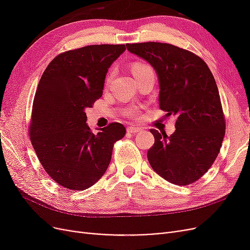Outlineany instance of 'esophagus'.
Here are the masks:
<instances>
[{
    "label": "esophagus",
    "mask_w": 250,
    "mask_h": 250,
    "mask_svg": "<svg viewBox=\"0 0 250 250\" xmlns=\"http://www.w3.org/2000/svg\"><path fill=\"white\" fill-rule=\"evenodd\" d=\"M140 131H141V129H140V128H138V127H134V126L127 127V132H129V133L134 134V133H138Z\"/></svg>",
    "instance_id": "34e87169"
}]
</instances>
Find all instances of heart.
I'll use <instances>...</instances> for the list:
<instances>
[{"label": "heart", "mask_w": 250, "mask_h": 250, "mask_svg": "<svg viewBox=\"0 0 250 250\" xmlns=\"http://www.w3.org/2000/svg\"><path fill=\"white\" fill-rule=\"evenodd\" d=\"M131 72L133 74L134 78H137L139 76H141V75L143 74H146V73H149V72H153L152 67H151L149 64L145 63V62H135L131 64ZM111 74L112 72L108 75L107 77V81H109V79L111 78ZM139 113V109L137 107H133L131 109H129L127 111V115L130 116V117H135Z\"/></svg>", "instance_id": "obj_1"}]
</instances>
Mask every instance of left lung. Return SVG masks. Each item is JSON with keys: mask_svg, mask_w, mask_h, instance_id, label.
<instances>
[{"mask_svg": "<svg viewBox=\"0 0 250 250\" xmlns=\"http://www.w3.org/2000/svg\"><path fill=\"white\" fill-rule=\"evenodd\" d=\"M127 50L152 65L160 82V108L176 118V130L150 129L152 169L177 186L194 184L214 164L225 134V117L215 78L195 53L165 42L127 43Z\"/></svg>", "mask_w": 250, "mask_h": 250, "instance_id": "1", "label": "left lung"}]
</instances>
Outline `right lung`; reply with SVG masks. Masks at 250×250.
I'll return each instance as SVG.
<instances>
[{"mask_svg":"<svg viewBox=\"0 0 250 250\" xmlns=\"http://www.w3.org/2000/svg\"><path fill=\"white\" fill-rule=\"evenodd\" d=\"M125 44H90L60 53L37 85L29 134L48 175L63 188L82 191L107 170L115 143L124 138L117 122L93 133L85 109L103 94L108 67Z\"/></svg>","mask_w":250,"mask_h":250,"instance_id":"add662e5","label":"right lung"}]
</instances>
